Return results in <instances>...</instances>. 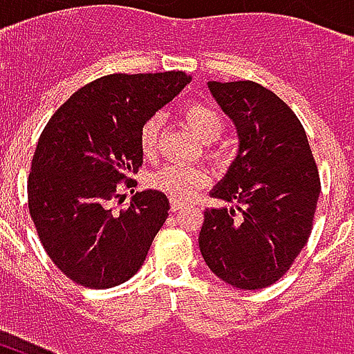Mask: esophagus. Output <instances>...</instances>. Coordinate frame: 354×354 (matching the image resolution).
<instances>
[{"label":"esophagus","instance_id":"1","mask_svg":"<svg viewBox=\"0 0 354 354\" xmlns=\"http://www.w3.org/2000/svg\"><path fill=\"white\" fill-rule=\"evenodd\" d=\"M182 208H185L184 203H180V201H170V210H172V212H178V210H182Z\"/></svg>","mask_w":354,"mask_h":354}]
</instances>
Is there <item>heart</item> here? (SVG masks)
Masks as SVG:
<instances>
[{"instance_id":"heart-1","label":"heart","mask_w":354,"mask_h":354,"mask_svg":"<svg viewBox=\"0 0 354 354\" xmlns=\"http://www.w3.org/2000/svg\"><path fill=\"white\" fill-rule=\"evenodd\" d=\"M185 123L205 144L216 142L225 131L222 111L205 100H192L184 106ZM161 134V117L151 115L140 127V146L144 153H153ZM208 182V174L197 167L167 165L149 178V184L157 192H162L174 201H185Z\"/></svg>"}]
</instances>
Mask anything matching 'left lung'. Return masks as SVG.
Instances as JSON below:
<instances>
[{
  "label": "left lung",
  "mask_w": 354,
  "mask_h": 354,
  "mask_svg": "<svg viewBox=\"0 0 354 354\" xmlns=\"http://www.w3.org/2000/svg\"><path fill=\"white\" fill-rule=\"evenodd\" d=\"M208 88L237 127L239 151L210 192L233 207L205 210L201 254L231 286L267 288L311 235L320 193L317 162L296 113L269 88L254 81H208Z\"/></svg>",
  "instance_id": "1"
}]
</instances>
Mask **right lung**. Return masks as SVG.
<instances>
[{
	"mask_svg": "<svg viewBox=\"0 0 354 354\" xmlns=\"http://www.w3.org/2000/svg\"><path fill=\"white\" fill-rule=\"evenodd\" d=\"M192 81L185 72L111 73L81 87L50 117L28 178V208L45 252L87 288H111L138 271L167 220L157 189L113 212L117 184L142 167L140 127Z\"/></svg>",
	"mask_w": 354,
	"mask_h": 354,
	"instance_id": "right-lung-1",
	"label": "right lung"
}]
</instances>
